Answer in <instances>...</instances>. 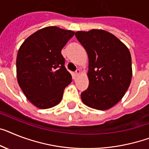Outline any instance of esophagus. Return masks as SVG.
Here are the masks:
<instances>
[{
    "label": "esophagus",
    "mask_w": 149,
    "mask_h": 149,
    "mask_svg": "<svg viewBox=\"0 0 149 149\" xmlns=\"http://www.w3.org/2000/svg\"><path fill=\"white\" fill-rule=\"evenodd\" d=\"M80 74H81V71H80V69H77L75 71V74L76 75H79Z\"/></svg>",
    "instance_id": "34e87169"
}]
</instances>
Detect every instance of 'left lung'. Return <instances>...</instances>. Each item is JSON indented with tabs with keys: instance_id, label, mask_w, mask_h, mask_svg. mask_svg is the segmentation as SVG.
Returning <instances> with one entry per match:
<instances>
[{
	"instance_id": "left-lung-1",
	"label": "left lung",
	"mask_w": 149,
	"mask_h": 149,
	"mask_svg": "<svg viewBox=\"0 0 149 149\" xmlns=\"http://www.w3.org/2000/svg\"><path fill=\"white\" fill-rule=\"evenodd\" d=\"M75 36L89 59V86L81 94L82 101L96 110H108L123 98L131 83L130 50L115 36L103 29L77 31Z\"/></svg>"
}]
</instances>
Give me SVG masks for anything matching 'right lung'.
Listing matches in <instances>:
<instances>
[{"label":"right lung","mask_w":149,"mask_h":149,"mask_svg":"<svg viewBox=\"0 0 149 149\" xmlns=\"http://www.w3.org/2000/svg\"><path fill=\"white\" fill-rule=\"evenodd\" d=\"M74 32L48 26L29 36L18 50L17 77L26 97L36 107L49 109L61 100L72 75L61 49Z\"/></svg>","instance_id":"1"}]
</instances>
